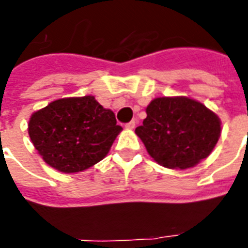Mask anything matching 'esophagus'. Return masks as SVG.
<instances>
[{"instance_id":"1","label":"esophagus","mask_w":248,"mask_h":248,"mask_svg":"<svg viewBox=\"0 0 248 248\" xmlns=\"http://www.w3.org/2000/svg\"><path fill=\"white\" fill-rule=\"evenodd\" d=\"M126 128H128V130H132V128H135V121H130L128 124H126Z\"/></svg>"}]
</instances>
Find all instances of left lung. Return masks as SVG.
Segmentation results:
<instances>
[{
	"instance_id": "left-lung-1",
	"label": "left lung",
	"mask_w": 248,
	"mask_h": 248,
	"mask_svg": "<svg viewBox=\"0 0 248 248\" xmlns=\"http://www.w3.org/2000/svg\"><path fill=\"white\" fill-rule=\"evenodd\" d=\"M136 135L155 162L167 169H189L207 158L220 138L221 122L202 103L185 96L157 97Z\"/></svg>"
}]
</instances>
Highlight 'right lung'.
Wrapping results in <instances>:
<instances>
[{
  "label": "right lung",
  "instance_id": "right-lung-1",
  "mask_svg": "<svg viewBox=\"0 0 248 248\" xmlns=\"http://www.w3.org/2000/svg\"><path fill=\"white\" fill-rule=\"evenodd\" d=\"M122 127L95 97H64L32 114L28 134L45 162L60 172H79L108 155Z\"/></svg>",
  "mask_w": 248,
  "mask_h": 248
}]
</instances>
